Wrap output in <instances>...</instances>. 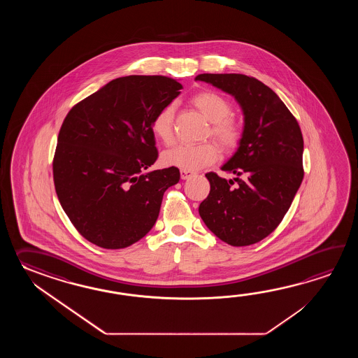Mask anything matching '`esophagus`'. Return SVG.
Instances as JSON below:
<instances>
[{"mask_svg": "<svg viewBox=\"0 0 358 358\" xmlns=\"http://www.w3.org/2000/svg\"><path fill=\"white\" fill-rule=\"evenodd\" d=\"M193 176H196L194 171H190V170H180V178H182V180L189 179V178H192Z\"/></svg>", "mask_w": 358, "mask_h": 358, "instance_id": "esophagus-1", "label": "esophagus"}]
</instances>
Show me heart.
<instances>
[{
	"instance_id": "1",
	"label": "heart",
	"mask_w": 358,
	"mask_h": 358,
	"mask_svg": "<svg viewBox=\"0 0 358 358\" xmlns=\"http://www.w3.org/2000/svg\"><path fill=\"white\" fill-rule=\"evenodd\" d=\"M192 103L197 107L208 122H211L208 136H213L221 147L231 152L236 150L243 138V129L236 122L233 114V105L228 99L213 91L198 92L192 97ZM174 103H166L153 115L151 122L155 137L162 143L170 145L174 139ZM219 159V147L211 141L197 145H176L165 151L162 161L168 166H176L182 170H198L211 165Z\"/></svg>"
}]
</instances>
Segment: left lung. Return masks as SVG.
Here are the masks:
<instances>
[{
	"instance_id": "obj_1",
	"label": "left lung",
	"mask_w": 358,
	"mask_h": 358,
	"mask_svg": "<svg viewBox=\"0 0 358 358\" xmlns=\"http://www.w3.org/2000/svg\"><path fill=\"white\" fill-rule=\"evenodd\" d=\"M196 80L234 96L244 115L242 142L221 168L238 178L207 173L211 189L198 211L222 242L257 243L282 222L302 182V131L278 94L253 76L199 74Z\"/></svg>"
}]
</instances>
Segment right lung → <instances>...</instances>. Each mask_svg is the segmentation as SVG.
<instances>
[{"label":"right lung","mask_w":358,"mask_h":358,"mask_svg":"<svg viewBox=\"0 0 358 358\" xmlns=\"http://www.w3.org/2000/svg\"><path fill=\"white\" fill-rule=\"evenodd\" d=\"M182 88L168 76H122L66 115L52 162L55 189L91 243L120 250L155 225L164 193L180 173L176 166L145 173L159 157L151 122Z\"/></svg>","instance_id":"right-lung-1"}]
</instances>
